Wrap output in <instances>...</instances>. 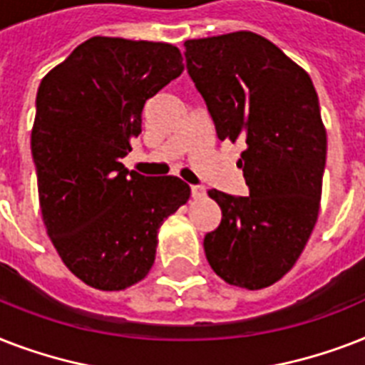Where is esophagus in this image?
Masks as SVG:
<instances>
[{"mask_svg":"<svg viewBox=\"0 0 365 365\" xmlns=\"http://www.w3.org/2000/svg\"><path fill=\"white\" fill-rule=\"evenodd\" d=\"M191 195H193V199H202L206 195V189L202 185H191Z\"/></svg>","mask_w":365,"mask_h":365,"instance_id":"obj_1","label":"esophagus"}]
</instances>
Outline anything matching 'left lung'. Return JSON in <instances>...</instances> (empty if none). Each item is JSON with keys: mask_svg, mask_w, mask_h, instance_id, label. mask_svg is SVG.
Listing matches in <instances>:
<instances>
[{"mask_svg": "<svg viewBox=\"0 0 365 365\" xmlns=\"http://www.w3.org/2000/svg\"><path fill=\"white\" fill-rule=\"evenodd\" d=\"M185 62L220 140H244L248 197L210 189L222 223L205 254L231 286L261 289L299 259L318 220L328 138L311 77L254 31L189 39Z\"/></svg>", "mask_w": 365, "mask_h": 365, "instance_id": "left-lung-1", "label": "left lung"}]
</instances>
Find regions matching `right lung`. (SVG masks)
<instances>
[{"mask_svg":"<svg viewBox=\"0 0 365 365\" xmlns=\"http://www.w3.org/2000/svg\"><path fill=\"white\" fill-rule=\"evenodd\" d=\"M182 60L170 43L96 36L39 85L31 155L43 223L87 286L119 292L148 277L160 225L189 200L180 178L121 163L142 132L143 104L182 76Z\"/></svg>","mask_w":365,"mask_h":365,"instance_id":"1","label":"right lung"}]
</instances>
